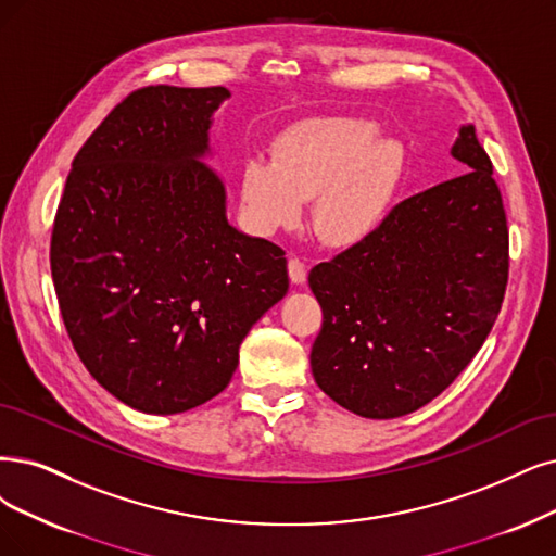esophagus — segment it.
<instances>
[{
  "label": "esophagus",
  "instance_id": "34e87169",
  "mask_svg": "<svg viewBox=\"0 0 556 556\" xmlns=\"http://www.w3.org/2000/svg\"><path fill=\"white\" fill-rule=\"evenodd\" d=\"M289 275H291L293 283H304V279H306V265H304L302 258H298V256L289 258Z\"/></svg>",
  "mask_w": 556,
  "mask_h": 556
}]
</instances>
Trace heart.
<instances>
[{
  "label": "heart",
  "mask_w": 556,
  "mask_h": 556,
  "mask_svg": "<svg viewBox=\"0 0 556 556\" xmlns=\"http://www.w3.org/2000/svg\"><path fill=\"white\" fill-rule=\"evenodd\" d=\"M275 162L252 157L240 176L242 211L258 233L289 229L314 199L312 222L330 244L371 236L401 190L407 157L374 121L318 116L293 123L275 139Z\"/></svg>",
  "instance_id": "b5f03b06"
}]
</instances>
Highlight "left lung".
Segmentation results:
<instances>
[{"label": "left lung", "instance_id": "obj_1", "mask_svg": "<svg viewBox=\"0 0 556 556\" xmlns=\"http://www.w3.org/2000/svg\"><path fill=\"white\" fill-rule=\"evenodd\" d=\"M451 153L469 167L463 176L396 203L371 236L309 273L323 309L314 378L366 419L403 417L442 394L502 309L508 226L500 185L475 126Z\"/></svg>", "mask_w": 556, "mask_h": 556}]
</instances>
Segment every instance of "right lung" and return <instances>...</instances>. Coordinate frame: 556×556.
I'll return each instance as SVG.
<instances>
[{"label":"right lung","mask_w":556,"mask_h":556,"mask_svg":"<svg viewBox=\"0 0 556 556\" xmlns=\"http://www.w3.org/2000/svg\"><path fill=\"white\" fill-rule=\"evenodd\" d=\"M224 87H143L73 160L50 267L73 348L112 396L176 415L231 382L240 343L289 291L283 250L226 222L199 157Z\"/></svg>","instance_id":"right-lung-1"}]
</instances>
